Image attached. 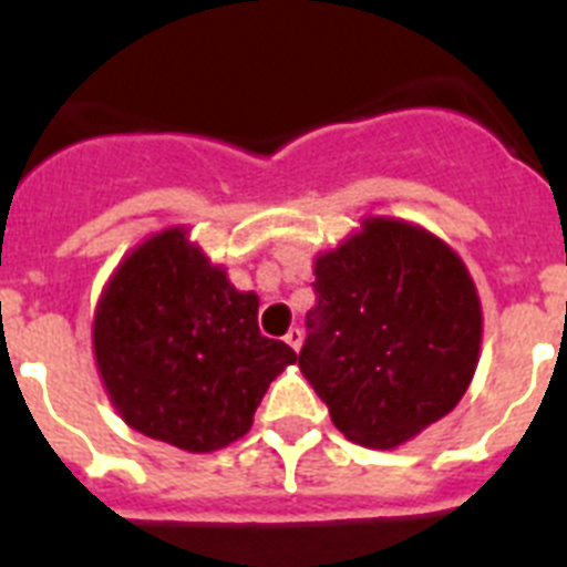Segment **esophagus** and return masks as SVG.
Masks as SVG:
<instances>
[{
    "label": "esophagus",
    "mask_w": 567,
    "mask_h": 567,
    "mask_svg": "<svg viewBox=\"0 0 567 567\" xmlns=\"http://www.w3.org/2000/svg\"><path fill=\"white\" fill-rule=\"evenodd\" d=\"M284 341H287L289 347H292V350L298 352V350H301V343H303V332L298 330V327H295V330L287 332V338H284Z\"/></svg>",
    "instance_id": "1"
}]
</instances>
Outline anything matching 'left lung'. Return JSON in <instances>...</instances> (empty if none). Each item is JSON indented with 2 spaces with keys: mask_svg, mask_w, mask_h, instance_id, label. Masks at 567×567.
Wrapping results in <instances>:
<instances>
[{
  "mask_svg": "<svg viewBox=\"0 0 567 567\" xmlns=\"http://www.w3.org/2000/svg\"><path fill=\"white\" fill-rule=\"evenodd\" d=\"M312 275L298 367L350 442L395 450L456 408L482 352V301L447 240L370 215L318 251Z\"/></svg>",
  "mask_w": 567,
  "mask_h": 567,
  "instance_id": "left-lung-1",
  "label": "left lung"
}]
</instances>
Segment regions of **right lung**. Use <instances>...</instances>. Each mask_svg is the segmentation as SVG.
Returning a JSON list of instances; mask_svg holds the SVG:
<instances>
[{"label":"right lung","instance_id":"right-lung-1","mask_svg":"<svg viewBox=\"0 0 567 567\" xmlns=\"http://www.w3.org/2000/svg\"><path fill=\"white\" fill-rule=\"evenodd\" d=\"M255 292L168 226L134 246L105 280L91 347L111 408L137 433L212 453L244 439L292 347L258 330Z\"/></svg>","mask_w":567,"mask_h":567}]
</instances>
